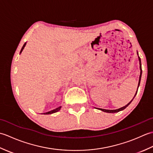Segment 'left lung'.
Listing matches in <instances>:
<instances>
[{
	"instance_id": "obj_1",
	"label": "left lung",
	"mask_w": 153,
	"mask_h": 153,
	"mask_svg": "<svg viewBox=\"0 0 153 153\" xmlns=\"http://www.w3.org/2000/svg\"><path fill=\"white\" fill-rule=\"evenodd\" d=\"M137 54H138V53H137ZM139 55V54H138ZM139 64H140V70H141V74H140V76H139V83H138V87H137V90H138V87H139V84H140V82H141V74H142V69H141V58H140V57L139 56ZM137 92H136V93H135V96H134V98H133V99H134V98H135V95H136V94H137ZM133 99L131 100L130 102H129L128 105H126V106H123V107H122V108H118V109H116V110H106V109H102V108H98V109H99V110H101L102 111H103V112H108V113H115V112H120V111H121V110H123V109H125L127 106H128L129 104H130L131 102H132V100H133Z\"/></svg>"
}]
</instances>
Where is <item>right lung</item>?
Returning a JSON list of instances; mask_svg holds the SVG:
<instances>
[{
	"label": "right lung",
	"mask_w": 153,
	"mask_h": 153,
	"mask_svg": "<svg viewBox=\"0 0 153 153\" xmlns=\"http://www.w3.org/2000/svg\"><path fill=\"white\" fill-rule=\"evenodd\" d=\"M25 45H26V43H24V45H23V47H22V49H21V51H20V53H22V51H23V49H24V47H25ZM60 108H61V106H60V107H58V108H55L54 110H51V111H49V112H46V113H43V114H53V113H55V112H58V111H59V110H60Z\"/></svg>",
	"instance_id": "add662e5"
}]
</instances>
